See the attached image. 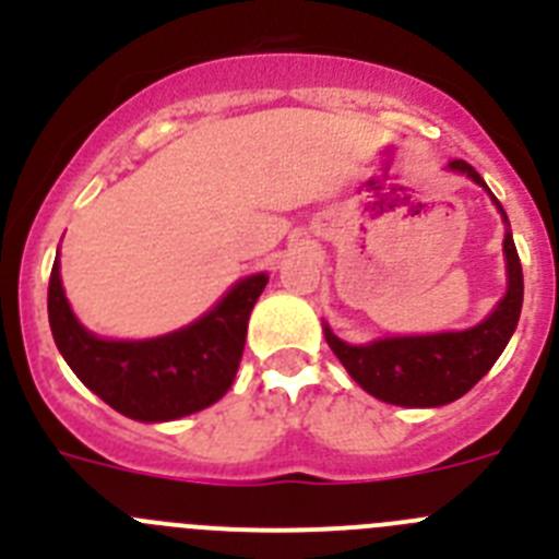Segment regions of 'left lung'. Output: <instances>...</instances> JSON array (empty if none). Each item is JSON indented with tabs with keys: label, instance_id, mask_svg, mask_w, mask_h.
Listing matches in <instances>:
<instances>
[{
	"label": "left lung",
	"instance_id": "8db88e82",
	"mask_svg": "<svg viewBox=\"0 0 559 559\" xmlns=\"http://www.w3.org/2000/svg\"><path fill=\"white\" fill-rule=\"evenodd\" d=\"M451 170L464 173L467 179L490 192L484 179L464 159H453ZM492 195V192H490ZM496 201L507 224V212ZM503 257H507V294L481 324L459 333L433 335H394L378 338L372 344H347L324 324V338L335 358L344 364L353 380L372 397L406 408H437L453 403L471 392L510 344L521 319L523 305V271L518 260L512 231L503 235Z\"/></svg>",
	"mask_w": 559,
	"mask_h": 559
}]
</instances>
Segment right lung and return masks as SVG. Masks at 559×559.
Masks as SVG:
<instances>
[{
	"mask_svg": "<svg viewBox=\"0 0 559 559\" xmlns=\"http://www.w3.org/2000/svg\"><path fill=\"white\" fill-rule=\"evenodd\" d=\"M265 283L269 274L246 276L210 313L176 333L108 341L75 319L56 257L47 290L49 330L69 369L114 412L140 423H167L201 412L229 392L243 358L251 308Z\"/></svg>",
	"mask_w": 559,
	"mask_h": 559,
	"instance_id": "add662e5",
	"label": "right lung"
}]
</instances>
